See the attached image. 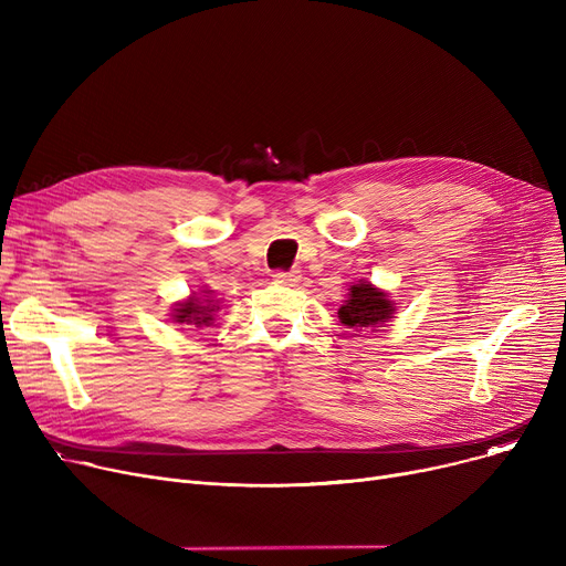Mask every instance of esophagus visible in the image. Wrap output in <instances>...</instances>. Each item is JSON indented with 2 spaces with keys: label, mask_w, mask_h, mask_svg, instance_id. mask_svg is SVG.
Instances as JSON below:
<instances>
[{
  "label": "esophagus",
  "mask_w": 566,
  "mask_h": 566,
  "mask_svg": "<svg viewBox=\"0 0 566 566\" xmlns=\"http://www.w3.org/2000/svg\"><path fill=\"white\" fill-rule=\"evenodd\" d=\"M273 280L277 284H284V286H295L301 282V273L298 271H275Z\"/></svg>",
  "instance_id": "34e87169"
}]
</instances>
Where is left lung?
Returning <instances> with one entry per match:
<instances>
[{"label":"left lung","mask_w":566,"mask_h":566,"mask_svg":"<svg viewBox=\"0 0 566 566\" xmlns=\"http://www.w3.org/2000/svg\"><path fill=\"white\" fill-rule=\"evenodd\" d=\"M392 303L382 291L363 282L350 286L348 301L339 310V318L348 328H380V325L392 318Z\"/></svg>","instance_id":"left-lung-1"}]
</instances>
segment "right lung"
I'll use <instances>...</instances> for the list:
<instances>
[{
  "mask_svg": "<svg viewBox=\"0 0 566 566\" xmlns=\"http://www.w3.org/2000/svg\"><path fill=\"white\" fill-rule=\"evenodd\" d=\"M213 312H216V305H211V301L203 298H190L188 303L178 305L174 310V318L176 323H190V325H206L213 321Z\"/></svg>",
  "mask_w": 566,
  "mask_h": 566,
  "instance_id": "right-lung-1",
  "label": "right lung"
}]
</instances>
